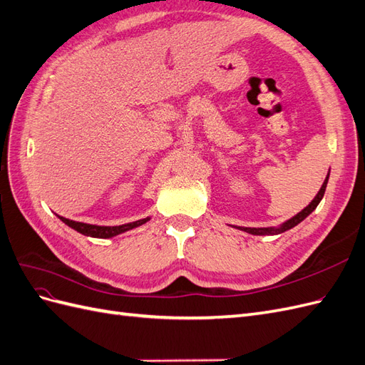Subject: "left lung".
Instances as JSON below:
<instances>
[{
  "label": "left lung",
  "instance_id": "8db88e82",
  "mask_svg": "<svg viewBox=\"0 0 365 365\" xmlns=\"http://www.w3.org/2000/svg\"><path fill=\"white\" fill-rule=\"evenodd\" d=\"M327 181H329V173H327V176H326V180H324L323 185H322V189H319V192L317 193V196L314 197L312 202L309 204L307 207H304L300 213H297L294 217H291L289 220H286V222H283L280 227H268V228H250V227H236V228H239V230H242V231H247V233H250V235H254V236H264V235H280V233H283V231H286V230H291V228H294L295 225L300 224L303 219H306L309 215H311V213L314 212V210L317 208V205L319 204V201L323 200L324 192H326V187H327Z\"/></svg>",
  "mask_w": 365,
  "mask_h": 365
}]
</instances>
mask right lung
I'll return each instance as SVG.
<instances>
[{
    "instance_id": "add662e5",
    "label": "right lung",
    "mask_w": 365,
    "mask_h": 365,
    "mask_svg": "<svg viewBox=\"0 0 365 365\" xmlns=\"http://www.w3.org/2000/svg\"><path fill=\"white\" fill-rule=\"evenodd\" d=\"M58 217L62 220L63 224H67L68 227H71L73 230H76L77 233H81L83 236H90V237H98V239H109L114 237L117 235L125 233V231H129L132 228H137L143 224H146L150 217H145L135 220V222H129V224H123V225H115V227H102V225H91V224H83V222H76V220H70L63 216Z\"/></svg>"
}]
</instances>
